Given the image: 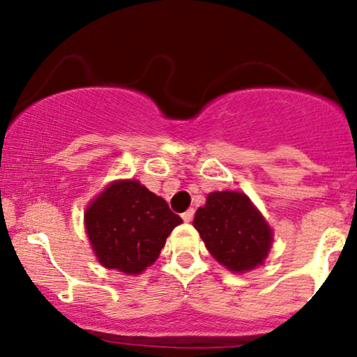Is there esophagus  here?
Segmentation results:
<instances>
[{
    "label": "esophagus",
    "mask_w": 357,
    "mask_h": 357,
    "mask_svg": "<svg viewBox=\"0 0 357 357\" xmlns=\"http://www.w3.org/2000/svg\"><path fill=\"white\" fill-rule=\"evenodd\" d=\"M181 216H183V220L186 221V223H190V221L192 220V216H195V210H192V208H190V210L184 211Z\"/></svg>",
    "instance_id": "34e87169"
}]
</instances>
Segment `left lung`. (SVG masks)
<instances>
[{"label": "left lung", "instance_id": "1", "mask_svg": "<svg viewBox=\"0 0 357 357\" xmlns=\"http://www.w3.org/2000/svg\"><path fill=\"white\" fill-rule=\"evenodd\" d=\"M192 227L215 260L235 273L264 264L272 247V228L245 192H210Z\"/></svg>", "mask_w": 357, "mask_h": 357}]
</instances>
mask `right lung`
Returning <instances> with one entry per match:
<instances>
[{
  "mask_svg": "<svg viewBox=\"0 0 357 357\" xmlns=\"http://www.w3.org/2000/svg\"><path fill=\"white\" fill-rule=\"evenodd\" d=\"M183 220L136 179L110 183L85 210V230L105 268L139 275Z\"/></svg>",
  "mask_w": 357,
  "mask_h": 357,
  "instance_id": "1",
  "label": "right lung"
}]
</instances>
